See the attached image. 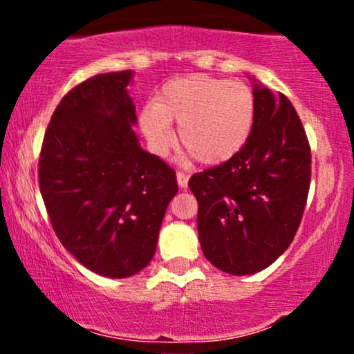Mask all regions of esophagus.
<instances>
[{"label":"esophagus","instance_id":"obj_1","mask_svg":"<svg viewBox=\"0 0 354 354\" xmlns=\"http://www.w3.org/2000/svg\"><path fill=\"white\" fill-rule=\"evenodd\" d=\"M176 181H178V186H180V188H186V186H188L189 176H188V174L178 171L176 173Z\"/></svg>","mask_w":354,"mask_h":354}]
</instances>
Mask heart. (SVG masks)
<instances>
[{
	"mask_svg": "<svg viewBox=\"0 0 354 354\" xmlns=\"http://www.w3.org/2000/svg\"><path fill=\"white\" fill-rule=\"evenodd\" d=\"M254 95L241 81L188 75L160 89L140 115V128L151 151L160 156L178 141L198 163L216 166L231 160L254 126Z\"/></svg>",
	"mask_w": 354,
	"mask_h": 354,
	"instance_id": "obj_1",
	"label": "heart"
}]
</instances>
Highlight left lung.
<instances>
[{
  "mask_svg": "<svg viewBox=\"0 0 354 354\" xmlns=\"http://www.w3.org/2000/svg\"><path fill=\"white\" fill-rule=\"evenodd\" d=\"M254 126L225 163L191 176L206 259L230 274L265 270L293 241L311 181V149L286 96L254 84Z\"/></svg>",
  "mask_w": 354,
  "mask_h": 354,
  "instance_id": "left-lung-1",
  "label": "left lung"
}]
</instances>
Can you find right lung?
<instances>
[{
    "mask_svg": "<svg viewBox=\"0 0 354 354\" xmlns=\"http://www.w3.org/2000/svg\"><path fill=\"white\" fill-rule=\"evenodd\" d=\"M133 71L96 75L53 113L39 154V191L61 245L88 270L128 278L156 251L176 174L140 146L128 95Z\"/></svg>",
    "mask_w": 354,
    "mask_h": 354,
    "instance_id": "obj_1",
    "label": "right lung"
}]
</instances>
